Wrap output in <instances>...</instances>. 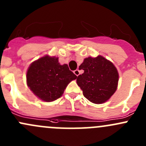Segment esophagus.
<instances>
[{
    "label": "esophagus",
    "mask_w": 146,
    "mask_h": 146,
    "mask_svg": "<svg viewBox=\"0 0 146 146\" xmlns=\"http://www.w3.org/2000/svg\"><path fill=\"white\" fill-rule=\"evenodd\" d=\"M74 73H75V75H76V76H78L79 75H80V70H74Z\"/></svg>",
    "instance_id": "esophagus-1"
}]
</instances>
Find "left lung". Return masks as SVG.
Listing matches in <instances>:
<instances>
[{
  "label": "left lung",
  "instance_id": "1",
  "mask_svg": "<svg viewBox=\"0 0 146 146\" xmlns=\"http://www.w3.org/2000/svg\"><path fill=\"white\" fill-rule=\"evenodd\" d=\"M84 73L77 78V84L84 97L95 104L107 101L117 90L119 73L114 64L102 56L84 59L79 68Z\"/></svg>",
  "mask_w": 146,
  "mask_h": 146
}]
</instances>
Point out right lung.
<instances>
[{"mask_svg": "<svg viewBox=\"0 0 146 146\" xmlns=\"http://www.w3.org/2000/svg\"><path fill=\"white\" fill-rule=\"evenodd\" d=\"M76 78L67 64L61 65L58 58L48 56L32 63L27 73L28 87L36 97L46 102L61 98L69 82Z\"/></svg>", "mask_w": 146, "mask_h": 146, "instance_id": "right-lung-1", "label": "right lung"}]
</instances>
